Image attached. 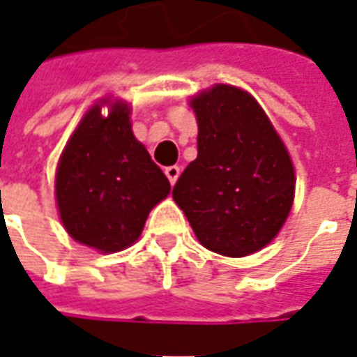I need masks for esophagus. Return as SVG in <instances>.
Returning <instances> with one entry per match:
<instances>
[{
  "label": "esophagus",
  "instance_id": "34e87169",
  "mask_svg": "<svg viewBox=\"0 0 357 357\" xmlns=\"http://www.w3.org/2000/svg\"><path fill=\"white\" fill-rule=\"evenodd\" d=\"M164 174H166V178L170 179V183H172V185H174V183L178 181L181 170H179V166H168V168L164 170Z\"/></svg>",
  "mask_w": 357,
  "mask_h": 357
}]
</instances>
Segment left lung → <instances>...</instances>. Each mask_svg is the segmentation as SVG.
<instances>
[{
    "label": "left lung",
    "mask_w": 357,
    "mask_h": 357,
    "mask_svg": "<svg viewBox=\"0 0 357 357\" xmlns=\"http://www.w3.org/2000/svg\"><path fill=\"white\" fill-rule=\"evenodd\" d=\"M197 158L172 197L197 239L218 255L241 258L275 239L294 201L289 151L255 97L216 84L191 99Z\"/></svg>",
    "instance_id": "obj_1"
}]
</instances>
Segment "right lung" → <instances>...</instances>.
<instances>
[{"label": "right lung", "instance_id": "right-lung-1", "mask_svg": "<svg viewBox=\"0 0 357 357\" xmlns=\"http://www.w3.org/2000/svg\"><path fill=\"white\" fill-rule=\"evenodd\" d=\"M101 105L84 114L66 143L55 197L66 233L110 255L139 239L149 212L170 195V181L135 139L130 107L114 101L102 116Z\"/></svg>", "mask_w": 357, "mask_h": 357}]
</instances>
